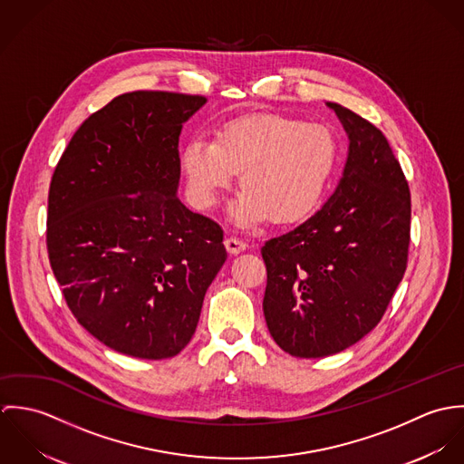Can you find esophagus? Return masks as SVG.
Instances as JSON below:
<instances>
[{
  "label": "esophagus",
  "mask_w": 464,
  "mask_h": 464,
  "mask_svg": "<svg viewBox=\"0 0 464 464\" xmlns=\"http://www.w3.org/2000/svg\"><path fill=\"white\" fill-rule=\"evenodd\" d=\"M225 248H227L228 254L237 256V254H241V252L246 250V243L241 241V239H237V237H227V239H225Z\"/></svg>",
  "instance_id": "obj_1"
}]
</instances>
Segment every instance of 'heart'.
Returning a JSON list of instances; mask_svg holds the SVG:
<instances>
[{"instance_id": "heart-1", "label": "heart", "mask_w": 464, "mask_h": 464, "mask_svg": "<svg viewBox=\"0 0 464 464\" xmlns=\"http://www.w3.org/2000/svg\"><path fill=\"white\" fill-rule=\"evenodd\" d=\"M339 155L329 127L287 116H250L225 123L214 142L195 137L182 151L189 198L210 208L232 188L243 189L232 208L241 228L293 225L309 218L331 184Z\"/></svg>"}]
</instances>
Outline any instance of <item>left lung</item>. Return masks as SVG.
<instances>
[{
	"label": "left lung",
	"mask_w": 464,
	"mask_h": 464,
	"mask_svg": "<svg viewBox=\"0 0 464 464\" xmlns=\"http://www.w3.org/2000/svg\"><path fill=\"white\" fill-rule=\"evenodd\" d=\"M348 133L335 193L295 230L266 241V325L295 357L337 353L375 329L407 267L411 193L375 125L327 103Z\"/></svg>",
	"instance_id": "left-lung-1"
}]
</instances>
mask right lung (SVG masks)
I'll return each mask as SVG.
<instances>
[{
    "instance_id": "1",
    "label": "right lung",
    "mask_w": 464,
    "mask_h": 464,
    "mask_svg": "<svg viewBox=\"0 0 464 464\" xmlns=\"http://www.w3.org/2000/svg\"><path fill=\"white\" fill-rule=\"evenodd\" d=\"M203 96L135 91L91 114L50 184V265L78 324L139 359L180 353L227 261L223 230L177 197L182 125Z\"/></svg>"
}]
</instances>
